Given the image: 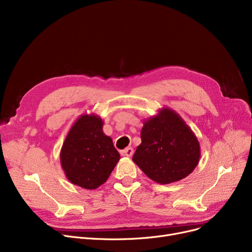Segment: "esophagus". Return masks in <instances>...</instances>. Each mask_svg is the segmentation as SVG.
I'll list each match as a JSON object with an SVG mask.
<instances>
[{
  "instance_id": "esophagus-1",
  "label": "esophagus",
  "mask_w": 252,
  "mask_h": 252,
  "mask_svg": "<svg viewBox=\"0 0 252 252\" xmlns=\"http://www.w3.org/2000/svg\"><path fill=\"white\" fill-rule=\"evenodd\" d=\"M123 154H124L125 156H126V157H130L131 155L134 154V149L131 148V147H128V148H126V149H125V150L123 151Z\"/></svg>"
}]
</instances>
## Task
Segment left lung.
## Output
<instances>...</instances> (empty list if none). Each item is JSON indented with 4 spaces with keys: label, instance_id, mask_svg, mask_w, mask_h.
I'll use <instances>...</instances> for the list:
<instances>
[{
    "label": "left lung",
    "instance_id": "left-lung-1",
    "mask_svg": "<svg viewBox=\"0 0 252 252\" xmlns=\"http://www.w3.org/2000/svg\"><path fill=\"white\" fill-rule=\"evenodd\" d=\"M133 161L152 181L165 185L188 177L200 159L197 137L173 109L163 107L146 121Z\"/></svg>",
    "mask_w": 252,
    "mask_h": 252
}]
</instances>
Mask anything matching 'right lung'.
<instances>
[{
  "instance_id": "right-lung-1",
  "label": "right lung",
  "mask_w": 252,
  "mask_h": 252,
  "mask_svg": "<svg viewBox=\"0 0 252 252\" xmlns=\"http://www.w3.org/2000/svg\"><path fill=\"white\" fill-rule=\"evenodd\" d=\"M102 118L83 114L70 127L60 151V162L68 181L84 189H97L103 185L121 155L112 139L103 133Z\"/></svg>"
}]
</instances>
